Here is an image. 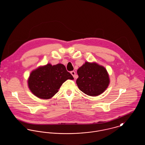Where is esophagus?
Returning a JSON list of instances; mask_svg holds the SVG:
<instances>
[{
	"instance_id": "obj_1",
	"label": "esophagus",
	"mask_w": 145,
	"mask_h": 145,
	"mask_svg": "<svg viewBox=\"0 0 145 145\" xmlns=\"http://www.w3.org/2000/svg\"><path fill=\"white\" fill-rule=\"evenodd\" d=\"M71 74L73 76V77H75V76H76V72L74 71H71Z\"/></svg>"
}]
</instances>
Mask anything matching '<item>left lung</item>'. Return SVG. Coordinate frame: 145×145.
<instances>
[{
	"instance_id": "obj_1",
	"label": "left lung",
	"mask_w": 145,
	"mask_h": 145,
	"mask_svg": "<svg viewBox=\"0 0 145 145\" xmlns=\"http://www.w3.org/2000/svg\"><path fill=\"white\" fill-rule=\"evenodd\" d=\"M77 73L76 83L79 89L90 96L102 93L110 82L106 69L96 63L85 62L78 69Z\"/></svg>"
}]
</instances>
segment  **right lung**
<instances>
[{
  "instance_id": "1",
  "label": "right lung",
  "mask_w": 145,
  "mask_h": 145,
  "mask_svg": "<svg viewBox=\"0 0 145 145\" xmlns=\"http://www.w3.org/2000/svg\"><path fill=\"white\" fill-rule=\"evenodd\" d=\"M73 79L63 65L52 66L49 63L31 73L28 86L36 96L47 99L54 96L66 80Z\"/></svg>"
}]
</instances>
